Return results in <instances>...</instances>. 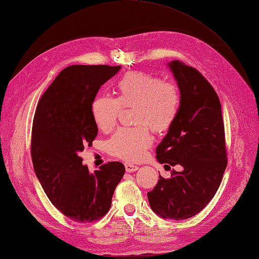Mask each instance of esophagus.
I'll return each mask as SVG.
<instances>
[{
    "mask_svg": "<svg viewBox=\"0 0 259 259\" xmlns=\"http://www.w3.org/2000/svg\"><path fill=\"white\" fill-rule=\"evenodd\" d=\"M124 166H125V170H126L127 173H133V171H135V170L138 169V166H137V165H135V164H132V163H130V162L125 163Z\"/></svg>",
    "mask_w": 259,
    "mask_h": 259,
    "instance_id": "34e87169",
    "label": "esophagus"
}]
</instances>
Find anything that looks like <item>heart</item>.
Masks as SVG:
<instances>
[{"label": "heart", "mask_w": 259, "mask_h": 259, "mask_svg": "<svg viewBox=\"0 0 259 259\" xmlns=\"http://www.w3.org/2000/svg\"><path fill=\"white\" fill-rule=\"evenodd\" d=\"M116 98L98 96L91 112L99 130L110 132L117 123L121 107H136V128H121L108 140V151L126 161L142 160L152 145L154 133L167 131L176 120L180 107L178 86L142 71L125 74L116 85Z\"/></svg>", "instance_id": "b5f03b06"}]
</instances>
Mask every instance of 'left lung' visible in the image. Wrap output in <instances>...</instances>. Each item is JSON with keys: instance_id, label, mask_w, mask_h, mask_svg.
I'll use <instances>...</instances> for the list:
<instances>
[{"instance_id": "obj_1", "label": "left lung", "mask_w": 259, "mask_h": 259, "mask_svg": "<svg viewBox=\"0 0 259 259\" xmlns=\"http://www.w3.org/2000/svg\"><path fill=\"white\" fill-rule=\"evenodd\" d=\"M168 67L180 91V107L155 152L164 167L182 169L171 170L167 179L160 175L147 195L155 214L183 221L200 213L221 186L227 166L225 128L221 101L205 77L179 60Z\"/></svg>"}]
</instances>
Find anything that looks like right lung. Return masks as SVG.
Masks as SVG:
<instances>
[{
    "label": "right lung",
    "instance_id": "add662e5",
    "mask_svg": "<svg viewBox=\"0 0 259 259\" xmlns=\"http://www.w3.org/2000/svg\"><path fill=\"white\" fill-rule=\"evenodd\" d=\"M121 66L73 65L65 68L38 101L31 135V158L46 195L76 223L107 214L125 167L108 162L90 171L80 152L92 146L98 128L91 106L100 86Z\"/></svg>",
    "mask_w": 259,
    "mask_h": 259
}]
</instances>
